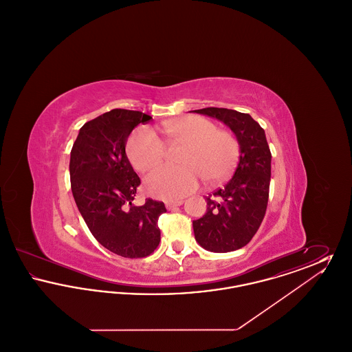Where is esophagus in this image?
Returning a JSON list of instances; mask_svg holds the SVG:
<instances>
[{
  "label": "esophagus",
  "instance_id": "esophagus-1",
  "mask_svg": "<svg viewBox=\"0 0 352 352\" xmlns=\"http://www.w3.org/2000/svg\"><path fill=\"white\" fill-rule=\"evenodd\" d=\"M165 204H166V208H168V210H173V208H175V207H178V206H182L184 201H182V199H178V201H168Z\"/></svg>",
  "mask_w": 352,
  "mask_h": 352
}]
</instances>
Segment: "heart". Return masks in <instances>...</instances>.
<instances>
[{
    "label": "heart",
    "mask_w": 352,
    "mask_h": 352,
    "mask_svg": "<svg viewBox=\"0 0 352 352\" xmlns=\"http://www.w3.org/2000/svg\"><path fill=\"white\" fill-rule=\"evenodd\" d=\"M164 132L168 138L186 144L182 166L162 165L145 177V190L155 198L177 199L194 191L206 177L218 182L234 168L239 142L228 131L201 116H186L168 121ZM126 154L134 168L145 171L158 165L166 154V145L151 126H138L129 135Z\"/></svg>",
    "instance_id": "1"
}]
</instances>
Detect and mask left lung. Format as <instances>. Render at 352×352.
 Wrapping results in <instances>:
<instances>
[{"label":"left lung","mask_w":352,"mask_h":352,"mask_svg":"<svg viewBox=\"0 0 352 352\" xmlns=\"http://www.w3.org/2000/svg\"><path fill=\"white\" fill-rule=\"evenodd\" d=\"M192 112L224 122L240 146L232 177L206 197V214L192 221L195 240L207 251H236L251 241L268 206L272 154L265 132L248 113L234 109L210 107Z\"/></svg>","instance_id":"obj_1"}]
</instances>
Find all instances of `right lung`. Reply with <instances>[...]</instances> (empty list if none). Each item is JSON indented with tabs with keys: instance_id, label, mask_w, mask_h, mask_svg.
Returning <instances> with one entry per match:
<instances>
[{
	"instance_id": "obj_1",
	"label": "right lung",
	"mask_w": 352,
	"mask_h": 352,
	"mask_svg": "<svg viewBox=\"0 0 352 352\" xmlns=\"http://www.w3.org/2000/svg\"><path fill=\"white\" fill-rule=\"evenodd\" d=\"M149 115L112 109L85 122L69 158L71 190L91 234L104 248L128 258L146 257L158 247L162 201L134 204L141 184L125 153L129 134Z\"/></svg>"
}]
</instances>
